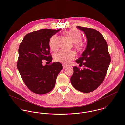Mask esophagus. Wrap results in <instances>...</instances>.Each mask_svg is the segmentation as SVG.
<instances>
[{"mask_svg":"<svg viewBox=\"0 0 125 125\" xmlns=\"http://www.w3.org/2000/svg\"><path fill=\"white\" fill-rule=\"evenodd\" d=\"M67 67V66H66V65H63V69H65V68H66Z\"/></svg>","mask_w":125,"mask_h":125,"instance_id":"34e87169","label":"esophagus"}]
</instances>
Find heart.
<instances>
[{
  "mask_svg": "<svg viewBox=\"0 0 125 125\" xmlns=\"http://www.w3.org/2000/svg\"><path fill=\"white\" fill-rule=\"evenodd\" d=\"M65 34L69 39L74 42V47L78 52H83L86 48V45L84 42H82V34L81 32L76 29H72L66 31ZM57 36L56 35H53L49 41V46L50 49L55 51L57 49ZM75 53L72 51L60 50L56 53L54 55V60L64 64H67L69 62L74 59Z\"/></svg>",
  "mask_w": 125,
  "mask_h": 125,
  "instance_id": "b5f03b06",
  "label": "heart"
}]
</instances>
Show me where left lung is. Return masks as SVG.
<instances>
[{
    "label": "left lung",
    "instance_id": "left-lung-1",
    "mask_svg": "<svg viewBox=\"0 0 125 125\" xmlns=\"http://www.w3.org/2000/svg\"><path fill=\"white\" fill-rule=\"evenodd\" d=\"M77 28L84 32L87 40V46L82 56L76 60L80 65H83L84 68L80 70L76 66L73 67L74 73L70 81L77 90L90 93L96 90L103 82L111 58L107 43L98 31L80 26Z\"/></svg>",
    "mask_w": 125,
    "mask_h": 125
}]
</instances>
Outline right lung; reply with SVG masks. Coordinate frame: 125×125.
<instances>
[{"label": "right lung", "instance_id": "1", "mask_svg": "<svg viewBox=\"0 0 125 125\" xmlns=\"http://www.w3.org/2000/svg\"><path fill=\"white\" fill-rule=\"evenodd\" d=\"M60 30L43 29L30 32L19 45L17 68L25 84L35 94H44L52 90L63 69L58 62L42 65L43 60L51 62L49 41Z\"/></svg>", "mask_w": 125, "mask_h": 125}]
</instances>
